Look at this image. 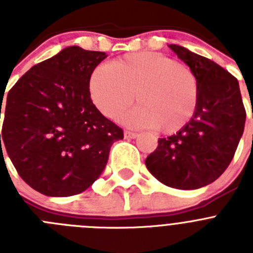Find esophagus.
<instances>
[{"label": "esophagus", "mask_w": 253, "mask_h": 253, "mask_svg": "<svg viewBox=\"0 0 253 253\" xmlns=\"http://www.w3.org/2000/svg\"><path fill=\"white\" fill-rule=\"evenodd\" d=\"M124 135H125V138H126V139H134V138L138 137L137 133H134V131H130V130H125Z\"/></svg>", "instance_id": "34e87169"}]
</instances>
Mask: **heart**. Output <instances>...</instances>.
<instances>
[{
  "label": "heart",
  "mask_w": 253,
  "mask_h": 253,
  "mask_svg": "<svg viewBox=\"0 0 253 253\" xmlns=\"http://www.w3.org/2000/svg\"><path fill=\"white\" fill-rule=\"evenodd\" d=\"M88 91L95 106L110 119L124 116L131 126L156 128L171 134L184 128L195 113L199 82L190 67L154 51L129 53L99 64L88 78Z\"/></svg>",
  "instance_id": "obj_1"
}]
</instances>
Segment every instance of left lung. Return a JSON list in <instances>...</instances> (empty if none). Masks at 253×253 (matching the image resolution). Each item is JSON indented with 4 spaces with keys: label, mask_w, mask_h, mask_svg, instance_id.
<instances>
[{
    "label": "left lung",
    "mask_w": 253,
    "mask_h": 253,
    "mask_svg": "<svg viewBox=\"0 0 253 253\" xmlns=\"http://www.w3.org/2000/svg\"><path fill=\"white\" fill-rule=\"evenodd\" d=\"M169 48L196 75L198 105L178 133L158 139L146 166L166 186L194 190L211 184L229 166L245 129L246 110L234 76L184 46Z\"/></svg>",
    "instance_id": "8db88e82"
}]
</instances>
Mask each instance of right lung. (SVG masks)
<instances>
[{"label":"right lung","instance_id":"1","mask_svg":"<svg viewBox=\"0 0 253 253\" xmlns=\"http://www.w3.org/2000/svg\"><path fill=\"white\" fill-rule=\"evenodd\" d=\"M106 57L104 51L64 48L29 69L1 105V149L40 194L71 196L88 189L104 171L111 144L124 138L88 91L91 72Z\"/></svg>","mask_w":253,"mask_h":253}]
</instances>
